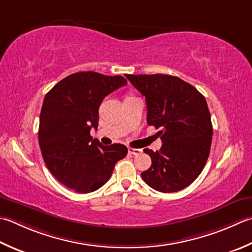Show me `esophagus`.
<instances>
[{
    "label": "esophagus",
    "mask_w": 252,
    "mask_h": 252,
    "mask_svg": "<svg viewBox=\"0 0 252 252\" xmlns=\"http://www.w3.org/2000/svg\"><path fill=\"white\" fill-rule=\"evenodd\" d=\"M127 152H129V154H131V155H139L142 153V150L132 149V147H129V149H127Z\"/></svg>",
    "instance_id": "esophagus-1"
}]
</instances>
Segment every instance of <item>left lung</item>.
I'll list each match as a JSON object with an SVG mask.
<instances>
[{
	"instance_id": "8db88e82",
	"label": "left lung",
	"mask_w": 252,
	"mask_h": 252,
	"mask_svg": "<svg viewBox=\"0 0 252 252\" xmlns=\"http://www.w3.org/2000/svg\"><path fill=\"white\" fill-rule=\"evenodd\" d=\"M126 77L145 97L147 125L158 129L159 151L145 149L152 166L141 176L156 191L170 193L191 185L210 154L211 115L204 96L191 84L166 74Z\"/></svg>"
}]
</instances>
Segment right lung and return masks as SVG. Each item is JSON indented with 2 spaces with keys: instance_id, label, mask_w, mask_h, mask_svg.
<instances>
[{
  "instance_id": "1",
  "label": "right lung",
  "mask_w": 252,
  "mask_h": 252,
  "mask_svg": "<svg viewBox=\"0 0 252 252\" xmlns=\"http://www.w3.org/2000/svg\"><path fill=\"white\" fill-rule=\"evenodd\" d=\"M125 85L126 80L120 75L78 72L44 97L38 132L43 160L61 184L78 193L99 189L127 154L125 145L105 146L91 136L93 127L97 130L103 98Z\"/></svg>"
}]
</instances>
